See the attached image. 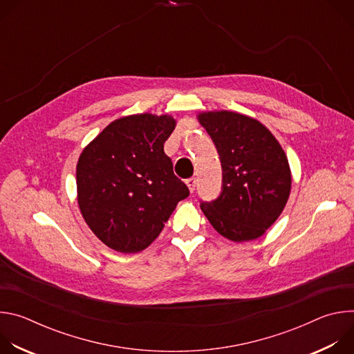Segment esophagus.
Returning <instances> with one entry per match:
<instances>
[{
    "label": "esophagus",
    "mask_w": 354,
    "mask_h": 354,
    "mask_svg": "<svg viewBox=\"0 0 354 354\" xmlns=\"http://www.w3.org/2000/svg\"><path fill=\"white\" fill-rule=\"evenodd\" d=\"M186 185H187L189 190L193 193V192H194V187H196V178H189V179H186Z\"/></svg>",
    "instance_id": "1"
}]
</instances>
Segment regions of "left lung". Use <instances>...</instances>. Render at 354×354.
Listing matches in <instances>:
<instances>
[{"label": "left lung", "instance_id": "left-lung-1", "mask_svg": "<svg viewBox=\"0 0 354 354\" xmlns=\"http://www.w3.org/2000/svg\"><path fill=\"white\" fill-rule=\"evenodd\" d=\"M221 161L223 190L201 203L214 230L234 242L262 236L279 218L291 190L284 149L259 120L230 111L201 112Z\"/></svg>", "mask_w": 354, "mask_h": 354}]
</instances>
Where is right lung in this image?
Wrapping results in <instances>:
<instances>
[{
	"label": "right lung",
	"mask_w": 354,
	"mask_h": 354,
	"mask_svg": "<svg viewBox=\"0 0 354 354\" xmlns=\"http://www.w3.org/2000/svg\"><path fill=\"white\" fill-rule=\"evenodd\" d=\"M175 126L169 115L124 116L82 149L77 164L78 206L92 232L111 249L144 250L189 196L164 153Z\"/></svg>",
	"instance_id": "add662e5"
}]
</instances>
